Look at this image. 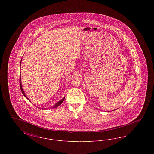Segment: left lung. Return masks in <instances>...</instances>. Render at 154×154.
Instances as JSON below:
<instances>
[{
    "label": "left lung",
    "instance_id": "obj_1",
    "mask_svg": "<svg viewBox=\"0 0 154 154\" xmlns=\"http://www.w3.org/2000/svg\"><path fill=\"white\" fill-rule=\"evenodd\" d=\"M116 110H117V109H116Z\"/></svg>",
    "mask_w": 154,
    "mask_h": 154
}]
</instances>
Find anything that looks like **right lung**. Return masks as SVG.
Listing matches in <instances>:
<instances>
[{"instance_id":"obj_1","label":"right lung","mask_w":154,"mask_h":154,"mask_svg":"<svg viewBox=\"0 0 154 154\" xmlns=\"http://www.w3.org/2000/svg\"><path fill=\"white\" fill-rule=\"evenodd\" d=\"M21 61H22V59H21V62H20V66H21ZM20 88H21V92H22V94L23 95V96L28 99V100H29L30 102H31L30 100H29V99L26 96V95H25V92H24V91L23 90V88H22V83H21V74H20ZM65 97H64L63 99H62L60 100H59L58 102L57 103H55L54 106H51L50 108H51V109H55V108H57V107H58L59 105H60L62 102H63V100H65ZM38 108H40V107H38ZM41 109H42V110H47V108H41Z\"/></svg>"}]
</instances>
